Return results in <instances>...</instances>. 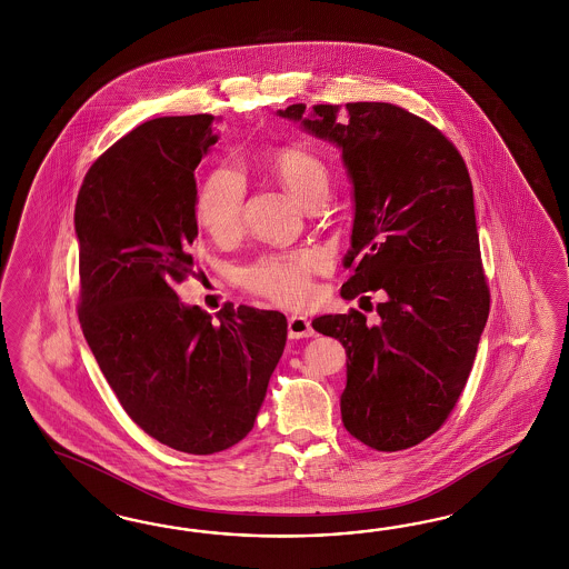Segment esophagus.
Wrapping results in <instances>:
<instances>
[{
	"instance_id": "esophagus-1",
	"label": "esophagus",
	"mask_w": 569,
	"mask_h": 569,
	"mask_svg": "<svg viewBox=\"0 0 569 569\" xmlns=\"http://www.w3.org/2000/svg\"><path fill=\"white\" fill-rule=\"evenodd\" d=\"M315 333V329L310 326L309 319L302 317V315H292L288 319V336L293 340H300V338H310Z\"/></svg>"
}]
</instances>
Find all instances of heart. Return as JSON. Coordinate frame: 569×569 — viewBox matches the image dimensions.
<instances>
[{
	"mask_svg": "<svg viewBox=\"0 0 569 569\" xmlns=\"http://www.w3.org/2000/svg\"><path fill=\"white\" fill-rule=\"evenodd\" d=\"M269 169L293 196L310 207L329 191L328 167L302 148H281L269 158ZM246 186L240 172L221 167L210 172L198 191V223L210 238L227 241L240 233ZM326 264L319 250H292L264 254L241 271V283L279 305H305L312 296V276Z\"/></svg>",
	"mask_w": 569,
	"mask_h": 569,
	"instance_id": "b5f03b06",
	"label": "heart"
}]
</instances>
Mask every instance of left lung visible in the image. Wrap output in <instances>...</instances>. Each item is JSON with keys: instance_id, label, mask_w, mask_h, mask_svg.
<instances>
[{"instance_id": "obj_1", "label": "left lung", "mask_w": 569, "mask_h": 569, "mask_svg": "<svg viewBox=\"0 0 569 569\" xmlns=\"http://www.w3.org/2000/svg\"><path fill=\"white\" fill-rule=\"evenodd\" d=\"M277 114L342 152L355 202L342 298L386 293L378 326L359 310L312 321L345 346V428L383 452L415 447L455 409L490 310L466 162L395 103H292Z\"/></svg>"}]
</instances>
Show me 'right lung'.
I'll use <instances>...</instances> for the list:
<instances>
[{"mask_svg":"<svg viewBox=\"0 0 569 569\" xmlns=\"http://www.w3.org/2000/svg\"><path fill=\"white\" fill-rule=\"evenodd\" d=\"M214 117H162L89 169L74 207L87 345L122 409L167 447L212 455L254 428L286 346L277 310L224 305L217 321L174 292L193 271V171Z\"/></svg>","mask_w":569,"mask_h":569,"instance_id":"add662e5","label":"right lung"}]
</instances>
